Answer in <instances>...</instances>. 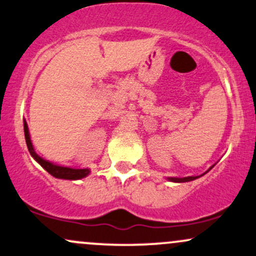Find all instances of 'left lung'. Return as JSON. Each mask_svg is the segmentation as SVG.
<instances>
[{"label":"left lung","instance_id":"1","mask_svg":"<svg viewBox=\"0 0 256 256\" xmlns=\"http://www.w3.org/2000/svg\"><path fill=\"white\" fill-rule=\"evenodd\" d=\"M210 168H212V167H210ZM210 170H208V171H210ZM207 171V172H208ZM204 174H201V176H204ZM201 176H195V177H184V178H176V177H170V178H167L168 179V180H171V182H174V183H184V182H190V180H195V179H198V178H200L201 177Z\"/></svg>","mask_w":256,"mask_h":256}]
</instances>
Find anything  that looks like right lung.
I'll return each mask as SVG.
<instances>
[{"instance_id": "1", "label": "right lung", "mask_w": 256, "mask_h": 256, "mask_svg": "<svg viewBox=\"0 0 256 256\" xmlns=\"http://www.w3.org/2000/svg\"><path fill=\"white\" fill-rule=\"evenodd\" d=\"M24 132H25L26 144H28V152H30L31 156L34 158L46 172L50 173L52 177L60 178V179H70V180H77V179L86 177V176L90 173L89 168H71V167L55 165V164L44 160V158H40V155H37L36 152H34V146H32V142H31L30 134H28V122H26V120H24Z\"/></svg>"}]
</instances>
